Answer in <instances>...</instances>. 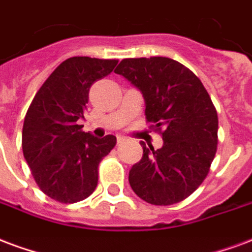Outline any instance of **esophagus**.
I'll return each instance as SVG.
<instances>
[{
	"label": "esophagus",
	"instance_id": "34e87169",
	"mask_svg": "<svg viewBox=\"0 0 252 252\" xmlns=\"http://www.w3.org/2000/svg\"><path fill=\"white\" fill-rule=\"evenodd\" d=\"M123 141H126V137H124V136H121V135L117 136V143H123Z\"/></svg>",
	"mask_w": 252,
	"mask_h": 252
}]
</instances>
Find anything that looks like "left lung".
<instances>
[{"mask_svg": "<svg viewBox=\"0 0 252 252\" xmlns=\"http://www.w3.org/2000/svg\"><path fill=\"white\" fill-rule=\"evenodd\" d=\"M115 73L143 94L145 117L163 129V147L147 148L132 165L133 192L155 206L188 197L210 171L218 145V113L200 80L168 57L126 59Z\"/></svg>", "mask_w": 252, "mask_h": 252, "instance_id": "obj_1", "label": "left lung"}]
</instances>
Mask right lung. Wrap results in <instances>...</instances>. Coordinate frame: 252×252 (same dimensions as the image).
Returning a JSON list of instances; mask_svg holds the SVG:
<instances>
[{"instance_id": "add662e5", "label": "right lung", "mask_w": 252, "mask_h": 252, "mask_svg": "<svg viewBox=\"0 0 252 252\" xmlns=\"http://www.w3.org/2000/svg\"><path fill=\"white\" fill-rule=\"evenodd\" d=\"M117 60L70 57L57 66L32 101L24 120L22 151L42 192L60 203L84 200L94 191L98 163L116 137L81 131L89 89Z\"/></svg>"}]
</instances>
